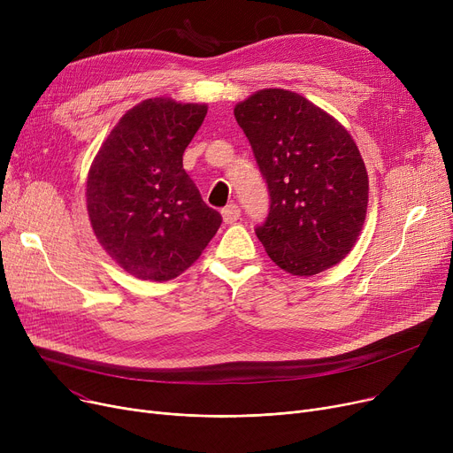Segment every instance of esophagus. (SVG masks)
Segmentation results:
<instances>
[{
    "label": "esophagus",
    "mask_w": 453,
    "mask_h": 453,
    "mask_svg": "<svg viewBox=\"0 0 453 453\" xmlns=\"http://www.w3.org/2000/svg\"><path fill=\"white\" fill-rule=\"evenodd\" d=\"M222 217H224V222L226 224H234L236 220H239L241 217V207L236 203H229L222 209Z\"/></svg>",
    "instance_id": "34e87169"
}]
</instances>
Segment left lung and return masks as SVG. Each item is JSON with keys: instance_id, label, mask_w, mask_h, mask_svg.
<instances>
[{"instance_id": "1", "label": "left lung", "mask_w": 453, "mask_h": 453, "mask_svg": "<svg viewBox=\"0 0 453 453\" xmlns=\"http://www.w3.org/2000/svg\"><path fill=\"white\" fill-rule=\"evenodd\" d=\"M270 193L255 227L273 263L316 275L340 263L362 231L369 180L350 134L301 95L260 89L234 106Z\"/></svg>"}]
</instances>
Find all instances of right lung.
<instances>
[{
	"label": "right lung",
	"instance_id": "right-lung-1",
	"mask_svg": "<svg viewBox=\"0 0 453 453\" xmlns=\"http://www.w3.org/2000/svg\"><path fill=\"white\" fill-rule=\"evenodd\" d=\"M205 115V104L147 99L121 117L93 159L86 187L91 227L137 279L178 277L222 224L183 169V152Z\"/></svg>",
	"mask_w": 453,
	"mask_h": 453
}]
</instances>
